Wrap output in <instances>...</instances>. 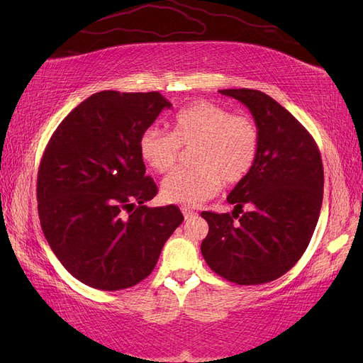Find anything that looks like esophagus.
Instances as JSON below:
<instances>
[{
  "label": "esophagus",
  "instance_id": "obj_1",
  "mask_svg": "<svg viewBox=\"0 0 363 363\" xmlns=\"http://www.w3.org/2000/svg\"><path fill=\"white\" fill-rule=\"evenodd\" d=\"M182 212H183V216H184L186 221H188V219H191V218H194V216H195V212L189 211V208H186V207H183V208H182Z\"/></svg>",
  "mask_w": 363,
  "mask_h": 363
}]
</instances>
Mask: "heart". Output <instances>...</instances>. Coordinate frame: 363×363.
I'll return each instance as SVG.
<instances>
[{"mask_svg":"<svg viewBox=\"0 0 363 363\" xmlns=\"http://www.w3.org/2000/svg\"><path fill=\"white\" fill-rule=\"evenodd\" d=\"M260 135L255 119L211 101H195L172 119V131L150 127L139 139L140 157L164 174L192 150L195 168L175 171L162 183V196L171 204L196 207L211 200L221 184H236L255 167Z\"/></svg>","mask_w":363,"mask_h":363,"instance_id":"b5f03b06","label":"heart"}]
</instances>
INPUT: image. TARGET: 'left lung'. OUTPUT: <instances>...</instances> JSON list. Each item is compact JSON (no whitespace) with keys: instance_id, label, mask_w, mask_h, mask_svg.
<instances>
[{"instance_id":"left-lung-1","label":"left lung","mask_w":363,"mask_h":363,"mask_svg":"<svg viewBox=\"0 0 363 363\" xmlns=\"http://www.w3.org/2000/svg\"><path fill=\"white\" fill-rule=\"evenodd\" d=\"M219 92L250 108L260 142L255 167L227 196L233 213L201 212L208 224L201 252L228 281L268 283L286 274L311 242L323 204L321 155L300 121L269 95L245 87Z\"/></svg>"}]
</instances>
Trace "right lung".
<instances>
[{
    "label": "right lung",
    "mask_w": 363,
    "mask_h": 363,
    "mask_svg": "<svg viewBox=\"0 0 363 363\" xmlns=\"http://www.w3.org/2000/svg\"><path fill=\"white\" fill-rule=\"evenodd\" d=\"M169 107L159 92H96L43 151L36 188L43 235L87 286L119 291L147 279L183 223L177 206H145L157 186L139 152L142 133Z\"/></svg>",
    "instance_id": "1"
}]
</instances>
